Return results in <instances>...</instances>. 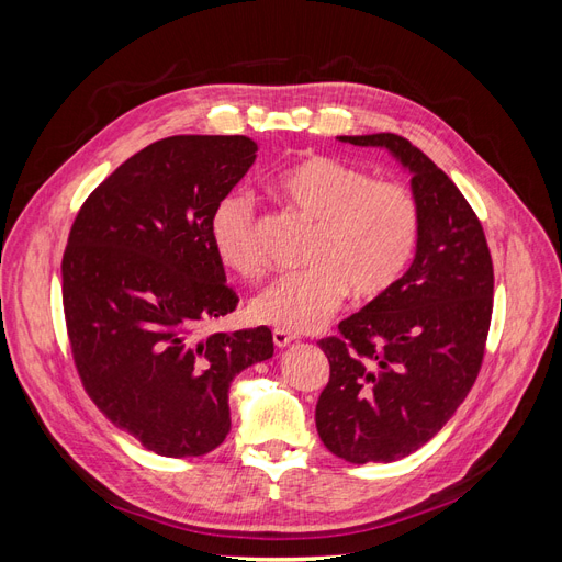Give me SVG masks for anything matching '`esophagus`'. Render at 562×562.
<instances>
[{"mask_svg":"<svg viewBox=\"0 0 562 562\" xmlns=\"http://www.w3.org/2000/svg\"><path fill=\"white\" fill-rule=\"evenodd\" d=\"M271 339H274V345H277L279 349H283V347L291 345L295 337H293L291 333H288V330H281V328H277L274 333H271Z\"/></svg>","mask_w":562,"mask_h":562,"instance_id":"esophagus-1","label":"esophagus"}]
</instances>
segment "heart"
<instances>
[{"label": "heart", "instance_id": "1", "mask_svg": "<svg viewBox=\"0 0 562 562\" xmlns=\"http://www.w3.org/2000/svg\"><path fill=\"white\" fill-rule=\"evenodd\" d=\"M300 217L316 225L304 265L252 297L250 316L281 330L323 326L345 302H375L398 283L417 244L419 209L413 192L394 180H372L359 166L333 157H307L271 180ZM217 260L255 281L265 271L255 201L229 192L211 215Z\"/></svg>", "mask_w": 562, "mask_h": 562}]
</instances>
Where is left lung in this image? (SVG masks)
<instances>
[{"instance_id": "1", "label": "left lung", "mask_w": 562, "mask_h": 562, "mask_svg": "<svg viewBox=\"0 0 562 562\" xmlns=\"http://www.w3.org/2000/svg\"><path fill=\"white\" fill-rule=\"evenodd\" d=\"M339 140L386 147L411 168L419 232L398 283L318 339L330 378L316 429L345 462H396L446 427L479 378L495 269L479 215L419 147L396 133Z\"/></svg>"}]
</instances>
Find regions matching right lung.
I'll list each match as a JSON object with an SVG mask.
<instances>
[{"label": "right lung", "mask_w": 562, "mask_h": 562, "mask_svg": "<svg viewBox=\"0 0 562 562\" xmlns=\"http://www.w3.org/2000/svg\"><path fill=\"white\" fill-rule=\"evenodd\" d=\"M246 135H171L100 182L63 255V310L79 380L114 427L164 457L229 434L232 380L271 359V330L203 335L236 310L211 244L215 203L255 161Z\"/></svg>", "instance_id": "1"}]
</instances>
